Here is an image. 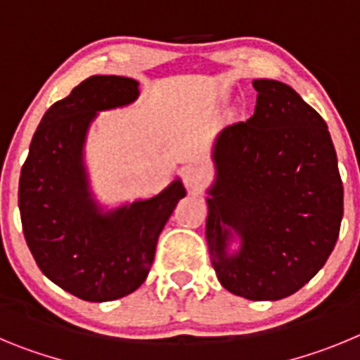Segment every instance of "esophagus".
I'll list each match as a JSON object with an SVG mask.
<instances>
[{"label":"esophagus","mask_w":360,"mask_h":360,"mask_svg":"<svg viewBox=\"0 0 360 360\" xmlns=\"http://www.w3.org/2000/svg\"><path fill=\"white\" fill-rule=\"evenodd\" d=\"M206 179H208V170L202 165H190V167L184 168L183 181L188 190H192V192L199 190Z\"/></svg>","instance_id":"obj_1"}]
</instances>
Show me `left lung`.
Segmentation results:
<instances>
[{
    "instance_id": "8db88e82",
    "label": "left lung",
    "mask_w": 360,
    "mask_h": 360,
    "mask_svg": "<svg viewBox=\"0 0 360 360\" xmlns=\"http://www.w3.org/2000/svg\"><path fill=\"white\" fill-rule=\"evenodd\" d=\"M251 118L213 145L206 240L231 294L276 301L328 260L342 220V183L325 120L292 87L258 79Z\"/></svg>"
}]
</instances>
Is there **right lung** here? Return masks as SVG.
I'll return each instance as SVG.
<instances>
[{"mask_svg": "<svg viewBox=\"0 0 360 360\" xmlns=\"http://www.w3.org/2000/svg\"><path fill=\"white\" fill-rule=\"evenodd\" d=\"M140 82L93 75L43 116L19 177L22 233L48 280L80 300L102 303L134 292L148 276L156 244L176 204L179 177L156 195L109 208L93 192L86 141L102 111L127 108Z\"/></svg>", "mask_w": 360, "mask_h": 360, "instance_id": "right-lung-1", "label": "right lung"}]
</instances>
